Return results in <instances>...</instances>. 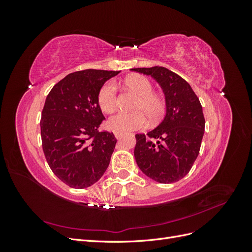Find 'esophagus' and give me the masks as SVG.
Masks as SVG:
<instances>
[{
	"label": "esophagus",
	"mask_w": 252,
	"mask_h": 252,
	"mask_svg": "<svg viewBox=\"0 0 252 252\" xmlns=\"http://www.w3.org/2000/svg\"><path fill=\"white\" fill-rule=\"evenodd\" d=\"M113 134H114V136H116L117 139H119L120 136L122 135V132H121V131H118V130H113Z\"/></svg>",
	"instance_id": "1"
}]
</instances>
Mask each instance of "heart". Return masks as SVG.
<instances>
[{
    "label": "heart",
    "instance_id": "1",
    "mask_svg": "<svg viewBox=\"0 0 252 252\" xmlns=\"http://www.w3.org/2000/svg\"><path fill=\"white\" fill-rule=\"evenodd\" d=\"M126 86L139 94L132 106L133 112H119L110 117L108 126L118 131L142 129L147 124L157 123L166 111V102L162 96L154 94V85L144 75L133 74L125 80ZM96 101L103 112L110 113L118 107V90L113 81L106 82L97 93Z\"/></svg>",
    "mask_w": 252,
    "mask_h": 252
}]
</instances>
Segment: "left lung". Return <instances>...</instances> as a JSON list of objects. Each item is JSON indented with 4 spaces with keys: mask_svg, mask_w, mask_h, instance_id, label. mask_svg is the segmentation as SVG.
<instances>
[{
    "mask_svg": "<svg viewBox=\"0 0 252 252\" xmlns=\"http://www.w3.org/2000/svg\"><path fill=\"white\" fill-rule=\"evenodd\" d=\"M154 78L166 100V116L147 134H135L134 158L139 168L163 184L180 181L199 156L205 130L202 105L191 86L165 67L133 68Z\"/></svg>",
    "mask_w": 252,
    "mask_h": 252,
    "instance_id": "8db88e82",
    "label": "left lung"
}]
</instances>
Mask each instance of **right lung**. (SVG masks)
<instances>
[{"label":"right lung","instance_id":"obj_1","mask_svg":"<svg viewBox=\"0 0 252 252\" xmlns=\"http://www.w3.org/2000/svg\"><path fill=\"white\" fill-rule=\"evenodd\" d=\"M120 71L86 69L57 83L45 101L41 118L42 147L52 172L72 188L89 187L107 169L117 139L100 131L105 120L97 93Z\"/></svg>","mask_w":252,"mask_h":252}]
</instances>
